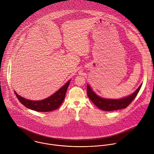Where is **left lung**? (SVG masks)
I'll list each match as a JSON object with an SVG mask.
<instances>
[{"label": "left lung", "mask_w": 154, "mask_h": 154, "mask_svg": "<svg viewBox=\"0 0 154 154\" xmlns=\"http://www.w3.org/2000/svg\"><path fill=\"white\" fill-rule=\"evenodd\" d=\"M142 84L140 85V86L134 93L129 96L119 99L102 98L97 95L88 84H87V94L89 99L99 109L105 111H116L126 108L134 100Z\"/></svg>", "instance_id": "8db88e82"}]
</instances>
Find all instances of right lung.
Returning a JSON list of instances; mask_svg holds the SVG:
<instances>
[{"mask_svg": "<svg viewBox=\"0 0 154 154\" xmlns=\"http://www.w3.org/2000/svg\"><path fill=\"white\" fill-rule=\"evenodd\" d=\"M70 82L71 80L54 94L42 100H30L20 96L15 91L14 93L20 103L26 108L38 112H49L57 109L62 105Z\"/></svg>", "mask_w": 154, "mask_h": 154, "instance_id": "add662e5", "label": "right lung"}]
</instances>
